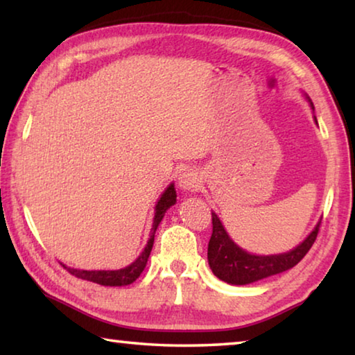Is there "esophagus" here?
I'll list each match as a JSON object with an SVG mask.
<instances>
[{"mask_svg":"<svg viewBox=\"0 0 355 355\" xmlns=\"http://www.w3.org/2000/svg\"><path fill=\"white\" fill-rule=\"evenodd\" d=\"M200 183H202V178L199 173L191 169H186L184 172L180 173L178 177V186L183 191H194L197 188H200Z\"/></svg>","mask_w":355,"mask_h":355,"instance_id":"1","label":"esophagus"}]
</instances>
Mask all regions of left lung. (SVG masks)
I'll return each mask as SVG.
<instances>
[{
	"mask_svg": "<svg viewBox=\"0 0 355 355\" xmlns=\"http://www.w3.org/2000/svg\"><path fill=\"white\" fill-rule=\"evenodd\" d=\"M309 101L311 110H315L310 98ZM211 218L213 233L208 243V264L216 277L230 285H248L296 266L313 245L321 224V220L318 222L313 232L290 252L277 255H254L232 241L218 214L211 213Z\"/></svg>",
	"mask_w": 355,
	"mask_h": 355,
	"instance_id": "8db88e82",
	"label": "left lung"
}]
</instances>
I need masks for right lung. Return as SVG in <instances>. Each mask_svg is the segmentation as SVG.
Wrapping results in <instances>:
<instances>
[{"mask_svg": "<svg viewBox=\"0 0 355 355\" xmlns=\"http://www.w3.org/2000/svg\"><path fill=\"white\" fill-rule=\"evenodd\" d=\"M177 202V192L175 188H173V183L169 184L163 196L159 197L158 203L155 207V218H153V225H152V232H150V238L147 241L146 249L142 250V254L136 258V260L130 264V266L123 268V269H117V271H84V269H75V268H67L65 264L62 266L67 269V271L75 275L78 279L83 280H89L94 282V284L98 285H105V286H125L133 284V282L139 277L141 272L146 268L147 260L150 257V252H152L153 248V241H155V232L158 228L159 222L163 220L164 213L169 209L173 203Z\"/></svg>", "mask_w": 355, "mask_h": 355, "instance_id": "right-lung-1", "label": "right lung"}]
</instances>
